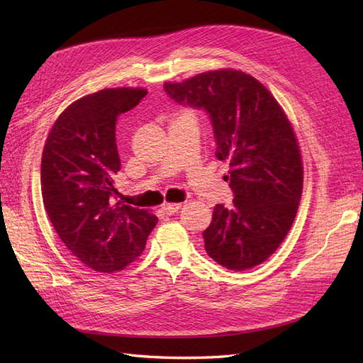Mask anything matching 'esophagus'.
Instances as JSON below:
<instances>
[{
    "label": "esophagus",
    "instance_id": "obj_1",
    "mask_svg": "<svg viewBox=\"0 0 363 363\" xmlns=\"http://www.w3.org/2000/svg\"><path fill=\"white\" fill-rule=\"evenodd\" d=\"M180 209V203H166V205L162 206V211L166 216H174L175 212H179Z\"/></svg>",
    "mask_w": 363,
    "mask_h": 363
}]
</instances>
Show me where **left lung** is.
<instances>
[{
  "instance_id": "1",
  "label": "left lung",
  "mask_w": 363,
  "mask_h": 363,
  "mask_svg": "<svg viewBox=\"0 0 363 363\" xmlns=\"http://www.w3.org/2000/svg\"><path fill=\"white\" fill-rule=\"evenodd\" d=\"M171 99L209 115L217 158L229 162L231 208L216 205L203 231L211 259L233 271L267 260L293 226L303 166L293 126L271 92L234 69L209 70L164 83Z\"/></svg>"
}]
</instances>
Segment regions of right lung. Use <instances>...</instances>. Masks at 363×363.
<instances>
[{"mask_svg": "<svg viewBox=\"0 0 363 363\" xmlns=\"http://www.w3.org/2000/svg\"><path fill=\"white\" fill-rule=\"evenodd\" d=\"M146 94L117 87L86 95L60 115L44 145V209L66 248L99 272L120 271L137 260L158 222L146 209L113 200L121 167L115 125Z\"/></svg>", "mask_w": 363, "mask_h": 363, "instance_id": "add662e5", "label": "right lung"}]
</instances>
